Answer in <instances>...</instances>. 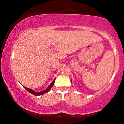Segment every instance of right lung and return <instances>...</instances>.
I'll list each match as a JSON object with an SVG mask.
<instances>
[{
    "mask_svg": "<svg viewBox=\"0 0 124 124\" xmlns=\"http://www.w3.org/2000/svg\"><path fill=\"white\" fill-rule=\"evenodd\" d=\"M55 80H56V78H55L54 80L52 81V82L51 84L50 85H49V86L47 88H46V90H43V91H40V92H35V91H33V90H32L29 89V88H28L25 87H24V86H23V87L25 88V90H27L28 91L30 92L31 93L33 94V95H35V96H39V95H43V94H44L45 93H47V92H48V91H49V90H51V88L53 86V85H54V84Z\"/></svg>",
    "mask_w": 124,
    "mask_h": 124,
    "instance_id": "1",
    "label": "right lung"
}]
</instances>
